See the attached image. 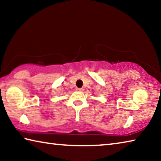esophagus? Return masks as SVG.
I'll return each instance as SVG.
<instances>
[{"label":"esophagus","mask_w":161,"mask_h":161,"mask_svg":"<svg viewBox=\"0 0 161 161\" xmlns=\"http://www.w3.org/2000/svg\"><path fill=\"white\" fill-rule=\"evenodd\" d=\"M83 88H77V91H80V92H81V91H83Z\"/></svg>","instance_id":"1"}]
</instances>
